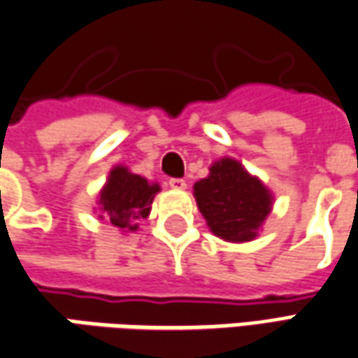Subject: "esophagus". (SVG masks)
<instances>
[{"label":"esophagus","mask_w":358,"mask_h":358,"mask_svg":"<svg viewBox=\"0 0 358 358\" xmlns=\"http://www.w3.org/2000/svg\"><path fill=\"white\" fill-rule=\"evenodd\" d=\"M169 187L175 189V191H185L187 183H185V179H169Z\"/></svg>","instance_id":"34e87169"}]
</instances>
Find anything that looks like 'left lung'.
<instances>
[{
  "instance_id": "1",
  "label": "left lung",
  "mask_w": 358,
  "mask_h": 358,
  "mask_svg": "<svg viewBox=\"0 0 358 358\" xmlns=\"http://www.w3.org/2000/svg\"><path fill=\"white\" fill-rule=\"evenodd\" d=\"M192 194L210 231L227 243L255 241L273 206L272 191L239 159L227 156L215 159Z\"/></svg>"
}]
</instances>
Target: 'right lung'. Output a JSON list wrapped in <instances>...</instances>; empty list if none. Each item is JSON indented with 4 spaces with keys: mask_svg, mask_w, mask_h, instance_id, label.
Wrapping results in <instances>:
<instances>
[{
    "mask_svg": "<svg viewBox=\"0 0 358 358\" xmlns=\"http://www.w3.org/2000/svg\"><path fill=\"white\" fill-rule=\"evenodd\" d=\"M162 191L158 183L133 173L127 166L111 167L106 185L98 194V217H106L121 233L138 231L150 215L154 196Z\"/></svg>",
    "mask_w": 358,
    "mask_h": 358,
    "instance_id": "right-lung-1",
    "label": "right lung"
}]
</instances>
